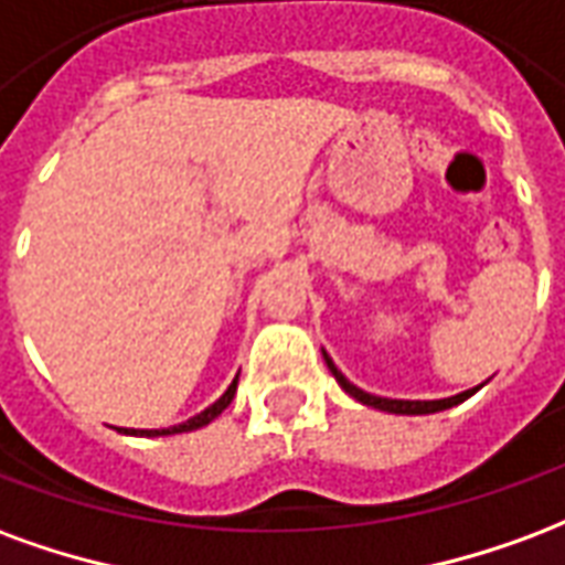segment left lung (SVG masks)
Returning <instances> with one entry per match:
<instances>
[{
  "label": "left lung",
  "instance_id": "8db88e82",
  "mask_svg": "<svg viewBox=\"0 0 565 565\" xmlns=\"http://www.w3.org/2000/svg\"><path fill=\"white\" fill-rule=\"evenodd\" d=\"M324 355V364H328V370L333 373V379L340 382V388L349 394V397H355L358 403H364V406H373V409H382V413H394V415H430V413H443V409H451V406H457V403H463L467 397H472L476 391L481 388H469V391H460V394H455V397H443V401H391V397H376V394H367V391H361L358 385H352L349 379L337 370V364H333L331 358H328V352H322Z\"/></svg>",
  "mask_w": 565,
  "mask_h": 565
}]
</instances>
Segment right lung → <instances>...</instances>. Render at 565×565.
Segmentation results:
<instances>
[{
	"instance_id": "1",
	"label": "right lung",
	"mask_w": 565,
	"mask_h": 565,
	"mask_svg": "<svg viewBox=\"0 0 565 565\" xmlns=\"http://www.w3.org/2000/svg\"><path fill=\"white\" fill-rule=\"evenodd\" d=\"M237 376H241V373H237ZM237 376H234V382L228 385V391L222 394L220 401L210 403L204 413L192 415L189 422L174 424V427H162V430H135V427H129V430H122V434H129V436H174V434H189V430H198V427H204V424H210L213 418H220V415L228 409V403H232L234 394H237Z\"/></svg>"
}]
</instances>
